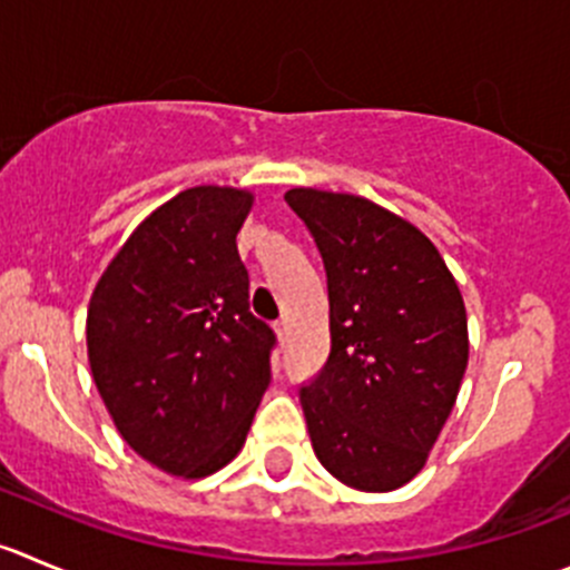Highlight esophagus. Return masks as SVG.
Instances as JSON below:
<instances>
[{
	"label": "esophagus",
	"mask_w": 570,
	"mask_h": 570,
	"mask_svg": "<svg viewBox=\"0 0 570 570\" xmlns=\"http://www.w3.org/2000/svg\"><path fill=\"white\" fill-rule=\"evenodd\" d=\"M288 322H285V318H279V322H274V333H276V338H279V344L285 346V341H288Z\"/></svg>",
	"instance_id": "obj_1"
}]
</instances>
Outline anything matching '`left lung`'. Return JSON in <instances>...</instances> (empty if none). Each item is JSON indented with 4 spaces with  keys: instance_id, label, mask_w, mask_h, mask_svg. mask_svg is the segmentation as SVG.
Listing matches in <instances>:
<instances>
[{
    "instance_id": "1",
    "label": "left lung",
    "mask_w": 570,
    "mask_h": 570,
    "mask_svg": "<svg viewBox=\"0 0 570 570\" xmlns=\"http://www.w3.org/2000/svg\"><path fill=\"white\" fill-rule=\"evenodd\" d=\"M288 207L322 252L330 357L299 400L313 451L361 492H392L428 462L468 370L462 291L431 240L350 193L296 187Z\"/></svg>"
}]
</instances>
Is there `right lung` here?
Instances as JSON below:
<instances>
[{
  "label": "right lung",
  "instance_id": "obj_1",
  "mask_svg": "<svg viewBox=\"0 0 570 570\" xmlns=\"http://www.w3.org/2000/svg\"><path fill=\"white\" fill-rule=\"evenodd\" d=\"M254 195L189 187L131 232L86 316L97 392L145 462L204 479L240 453L271 383L274 330L248 311L237 232Z\"/></svg>",
  "mask_w": 570,
  "mask_h": 570
}]
</instances>
